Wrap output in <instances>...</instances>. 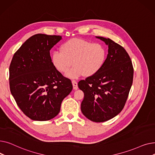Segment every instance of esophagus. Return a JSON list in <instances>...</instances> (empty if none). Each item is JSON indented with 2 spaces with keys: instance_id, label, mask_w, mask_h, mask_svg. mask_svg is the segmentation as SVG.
I'll list each match as a JSON object with an SVG mask.
<instances>
[{
  "instance_id": "34e87169",
  "label": "esophagus",
  "mask_w": 155,
  "mask_h": 155,
  "mask_svg": "<svg viewBox=\"0 0 155 155\" xmlns=\"http://www.w3.org/2000/svg\"><path fill=\"white\" fill-rule=\"evenodd\" d=\"M71 83L73 84V88L74 90H77L78 89V83L76 82L75 80H72Z\"/></svg>"
}]
</instances>
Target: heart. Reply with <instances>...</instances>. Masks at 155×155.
Here are the masks:
<instances>
[{"mask_svg":"<svg viewBox=\"0 0 155 155\" xmlns=\"http://www.w3.org/2000/svg\"><path fill=\"white\" fill-rule=\"evenodd\" d=\"M107 58V50L99 43H92L80 38H71L63 43L61 51H54L51 61L54 68L71 78L84 76L91 77L104 66Z\"/></svg>","mask_w":155,"mask_h":155,"instance_id":"obj_1","label":"heart"}]
</instances>
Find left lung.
<instances>
[{"instance_id": "left-lung-1", "label": "left lung", "mask_w": 155, "mask_h": 155, "mask_svg": "<svg viewBox=\"0 0 155 155\" xmlns=\"http://www.w3.org/2000/svg\"><path fill=\"white\" fill-rule=\"evenodd\" d=\"M108 45V54L102 68L95 75L80 80L84 93L81 110L95 123L107 121L123 109L133 84L134 69L125 49L109 38L96 36Z\"/></svg>"}]
</instances>
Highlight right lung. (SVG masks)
I'll return each instance as SVG.
<instances>
[{
  "label": "right lung",
  "mask_w": 155,
  "mask_h": 155,
  "mask_svg": "<svg viewBox=\"0 0 155 155\" xmlns=\"http://www.w3.org/2000/svg\"><path fill=\"white\" fill-rule=\"evenodd\" d=\"M61 36L37 34L18 49L9 67L11 92L23 113L34 120L53 119L72 91L71 80L51 61L50 50Z\"/></svg>",
  "instance_id": "add662e5"
}]
</instances>
